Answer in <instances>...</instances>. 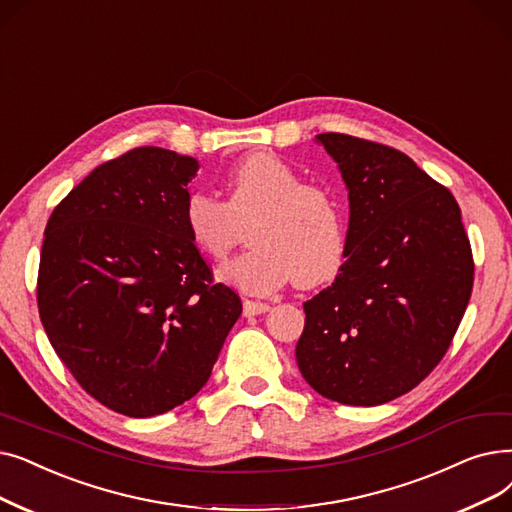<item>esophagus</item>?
I'll return each mask as SVG.
<instances>
[{
  "instance_id": "esophagus-1",
  "label": "esophagus",
  "mask_w": 512,
  "mask_h": 512,
  "mask_svg": "<svg viewBox=\"0 0 512 512\" xmlns=\"http://www.w3.org/2000/svg\"><path fill=\"white\" fill-rule=\"evenodd\" d=\"M242 309H244V316L251 318V316H259V314H265V311L270 309V305H268V303H263V301L244 299V303H242Z\"/></svg>"
}]
</instances>
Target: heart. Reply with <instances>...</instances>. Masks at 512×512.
I'll return each mask as SVG.
<instances>
[{"label":"heart","instance_id":"heart-1","mask_svg":"<svg viewBox=\"0 0 512 512\" xmlns=\"http://www.w3.org/2000/svg\"><path fill=\"white\" fill-rule=\"evenodd\" d=\"M226 203L194 190L184 205V228L205 257L221 261L249 226L251 249L219 270L244 293L268 295L293 280L314 288L335 278L345 257L341 209L326 188L303 184L301 173L272 152L236 161L226 177Z\"/></svg>","mask_w":512,"mask_h":512}]
</instances>
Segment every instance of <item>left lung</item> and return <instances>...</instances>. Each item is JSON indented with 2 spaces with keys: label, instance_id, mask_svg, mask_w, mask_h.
<instances>
[{
  "label": "left lung",
  "instance_id": "obj_1",
  "mask_svg": "<svg viewBox=\"0 0 512 512\" xmlns=\"http://www.w3.org/2000/svg\"><path fill=\"white\" fill-rule=\"evenodd\" d=\"M349 192L341 274L303 303L295 355L311 389L381 406L446 355L473 291L460 207L410 157L345 133H320Z\"/></svg>",
  "mask_w": 512,
  "mask_h": 512
}]
</instances>
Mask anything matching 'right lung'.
Masks as SVG:
<instances>
[{"mask_svg":"<svg viewBox=\"0 0 512 512\" xmlns=\"http://www.w3.org/2000/svg\"><path fill=\"white\" fill-rule=\"evenodd\" d=\"M196 171L173 150L133 148L66 194L43 236L46 335L87 393L131 418L201 391L242 314L184 228Z\"/></svg>","mask_w":512,"mask_h":512,"instance_id":"right-lung-1","label":"right lung"}]
</instances>
